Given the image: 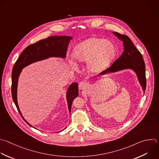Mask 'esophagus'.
Masks as SVG:
<instances>
[{
	"label": "esophagus",
	"instance_id": "1",
	"mask_svg": "<svg viewBox=\"0 0 159 159\" xmlns=\"http://www.w3.org/2000/svg\"><path fill=\"white\" fill-rule=\"evenodd\" d=\"M88 87V84L85 81H82L79 83V89L81 90H84Z\"/></svg>",
	"mask_w": 159,
	"mask_h": 159
}]
</instances>
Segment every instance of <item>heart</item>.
I'll list each match as a JSON object with an SVG mask.
<instances>
[{
    "label": "heart",
    "mask_w": 159,
    "mask_h": 159,
    "mask_svg": "<svg viewBox=\"0 0 159 159\" xmlns=\"http://www.w3.org/2000/svg\"><path fill=\"white\" fill-rule=\"evenodd\" d=\"M116 55L115 45L110 40L92 37L75 47L73 56L80 62H87L88 70L97 72L107 67Z\"/></svg>",
    "instance_id": "1"
}]
</instances>
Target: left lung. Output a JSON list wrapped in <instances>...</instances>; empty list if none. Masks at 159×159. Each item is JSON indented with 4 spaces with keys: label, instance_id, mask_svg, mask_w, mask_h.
Listing matches in <instances>:
<instances>
[{
    "label": "left lung",
    "instance_id": "obj_1",
    "mask_svg": "<svg viewBox=\"0 0 159 159\" xmlns=\"http://www.w3.org/2000/svg\"><path fill=\"white\" fill-rule=\"evenodd\" d=\"M113 34L123 42L124 52L109 68L100 72L98 75L125 69H132L135 72L142 90L145 92L146 89L145 66L142 54L128 36L116 32H113Z\"/></svg>",
    "mask_w": 159,
    "mask_h": 159
}]
</instances>
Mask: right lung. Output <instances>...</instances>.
<instances>
[{
	"label": "right lung",
	"instance_id": "1",
	"mask_svg": "<svg viewBox=\"0 0 159 159\" xmlns=\"http://www.w3.org/2000/svg\"><path fill=\"white\" fill-rule=\"evenodd\" d=\"M72 39V37L70 36L54 35L49 37L43 40H40L35 43L31 44L27 47L21 53L19 59L13 67L11 89L12 98L21 117L30 127H34L23 117L17 103V93L18 80L22 69L32 63L52 57L65 58L66 57L67 50L69 42ZM78 88V84L77 82H74L69 85L67 91L66 97L70 112L71 111L72 102L79 94Z\"/></svg>",
	"mask_w": 159,
	"mask_h": 159
}]
</instances>
